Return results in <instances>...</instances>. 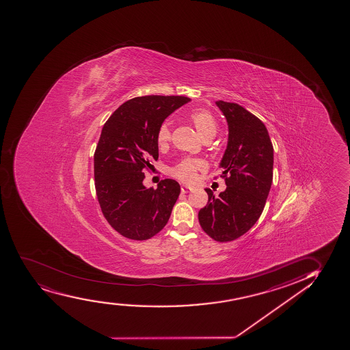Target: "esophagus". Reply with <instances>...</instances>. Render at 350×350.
<instances>
[{
  "label": "esophagus",
  "instance_id": "34e87169",
  "mask_svg": "<svg viewBox=\"0 0 350 350\" xmlns=\"http://www.w3.org/2000/svg\"><path fill=\"white\" fill-rule=\"evenodd\" d=\"M181 191L183 193H190V191H193V188H190L188 185H183L181 187Z\"/></svg>",
  "mask_w": 350,
  "mask_h": 350
}]
</instances>
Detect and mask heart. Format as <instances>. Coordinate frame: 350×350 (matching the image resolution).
<instances>
[{
	"mask_svg": "<svg viewBox=\"0 0 350 350\" xmlns=\"http://www.w3.org/2000/svg\"><path fill=\"white\" fill-rule=\"evenodd\" d=\"M190 121L195 126L198 135L202 137V140L213 137L217 133V122L215 118L205 109H197L190 114ZM172 139V131L168 124H163L161 126L159 132H157V144L160 147H165L168 145L169 141ZM201 162L195 160L182 161L181 163L175 165L172 169V175L176 177L181 181L187 183H193L197 177V170L201 169Z\"/></svg>",
	"mask_w": 350,
	"mask_h": 350,
	"instance_id": "heart-1",
	"label": "heart"
}]
</instances>
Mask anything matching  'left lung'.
<instances>
[{"label": "left lung", "mask_w": 350, "mask_h": 350, "mask_svg": "<svg viewBox=\"0 0 350 350\" xmlns=\"http://www.w3.org/2000/svg\"><path fill=\"white\" fill-rule=\"evenodd\" d=\"M229 137L219 168L226 189L198 213L202 229L215 241H231L247 232L260 217L273 180V146L260 119L241 105L216 101Z\"/></svg>", "instance_id": "8db88e82"}]
</instances>
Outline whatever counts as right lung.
Instances as JSON below:
<instances>
[{"label":"right lung","mask_w":350,"mask_h":350,"mask_svg":"<svg viewBox=\"0 0 350 350\" xmlns=\"http://www.w3.org/2000/svg\"><path fill=\"white\" fill-rule=\"evenodd\" d=\"M181 96L133 98L105 122L94 153V180L101 211L124 237L146 241L165 228L181 187L165 178L157 189L144 185V169L159 159L157 132L165 118L189 103Z\"/></svg>","instance_id":"obj_1"}]
</instances>
